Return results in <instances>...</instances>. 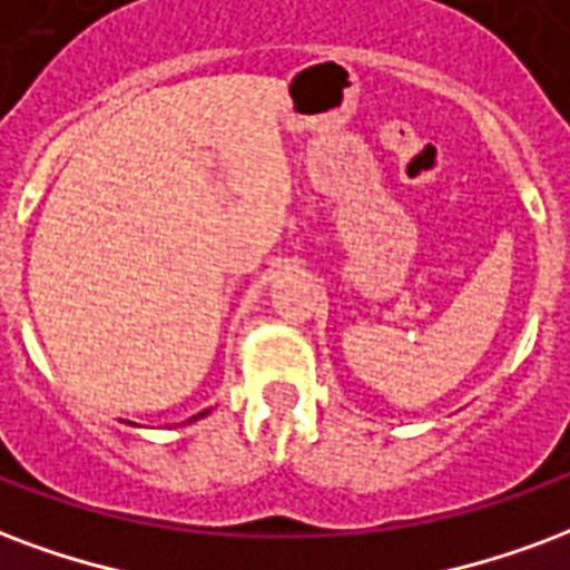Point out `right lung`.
Instances as JSON below:
<instances>
[{
	"label": "right lung",
	"instance_id": "add662e5",
	"mask_svg": "<svg viewBox=\"0 0 570 570\" xmlns=\"http://www.w3.org/2000/svg\"><path fill=\"white\" fill-rule=\"evenodd\" d=\"M210 411H202V414H196V416H189L187 423H180V425H189V423H196V420H202V416H208Z\"/></svg>",
	"mask_w": 570,
	"mask_h": 570
}]
</instances>
